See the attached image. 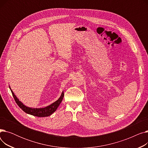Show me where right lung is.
I'll use <instances>...</instances> for the list:
<instances>
[{"label":"right lung","mask_w":148,"mask_h":148,"mask_svg":"<svg viewBox=\"0 0 148 148\" xmlns=\"http://www.w3.org/2000/svg\"><path fill=\"white\" fill-rule=\"evenodd\" d=\"M10 89L12 92V96L15 101V102H16V103L19 106V107L20 108H21V109L25 113L31 114V115L35 116H37V117H47V116H49L52 113H53L57 110L58 107H59V104L61 103L62 99H63L64 96V92L63 91L62 93L60 98L56 101L52 103L50 106H47L44 108H30V107H27L23 104L20 101H19V99L17 98V97L14 95V92H12V90H11V88H10Z\"/></svg>","instance_id":"obj_1"}]
</instances>
